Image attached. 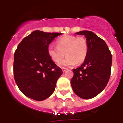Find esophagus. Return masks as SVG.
Here are the masks:
<instances>
[{"instance_id":"34e87169","label":"esophagus","mask_w":123,"mask_h":123,"mask_svg":"<svg viewBox=\"0 0 123 123\" xmlns=\"http://www.w3.org/2000/svg\"><path fill=\"white\" fill-rule=\"evenodd\" d=\"M62 69L63 72H65V71H66V70H67V68H62Z\"/></svg>"}]
</instances>
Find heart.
I'll use <instances>...</instances> for the list:
<instances>
[{"mask_svg": "<svg viewBox=\"0 0 123 123\" xmlns=\"http://www.w3.org/2000/svg\"><path fill=\"white\" fill-rule=\"evenodd\" d=\"M56 47L50 44L47 52L51 59L55 63H59L64 58L67 57L59 65L61 67H72L80 65L84 62L89 51V46L86 39L77 36L67 35L58 38L56 41Z\"/></svg>", "mask_w": 123, "mask_h": 123, "instance_id": "heart-1", "label": "heart"}]
</instances>
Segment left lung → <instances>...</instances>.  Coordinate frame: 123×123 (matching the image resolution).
<instances>
[{
	"label": "left lung",
	"mask_w": 123,
	"mask_h": 123,
	"mask_svg": "<svg viewBox=\"0 0 123 123\" xmlns=\"http://www.w3.org/2000/svg\"><path fill=\"white\" fill-rule=\"evenodd\" d=\"M86 38L89 51L81 66L73 69L71 85L74 92L83 99L94 98L109 81L112 56L106 42L90 31L76 32Z\"/></svg>",
	"instance_id": "left-lung-1"
}]
</instances>
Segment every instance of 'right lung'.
<instances>
[{"mask_svg":"<svg viewBox=\"0 0 123 123\" xmlns=\"http://www.w3.org/2000/svg\"><path fill=\"white\" fill-rule=\"evenodd\" d=\"M61 34L36 30L24 38L15 51V82L23 94L31 99L42 101L49 97L63 74L47 52L49 44Z\"/></svg>","mask_w":123,"mask_h":123,"instance_id":"right-lung-1","label":"right lung"}]
</instances>
